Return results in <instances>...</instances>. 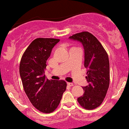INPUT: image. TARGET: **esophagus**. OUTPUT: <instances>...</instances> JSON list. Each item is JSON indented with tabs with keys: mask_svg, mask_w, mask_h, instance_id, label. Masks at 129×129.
I'll return each instance as SVG.
<instances>
[{
	"mask_svg": "<svg viewBox=\"0 0 129 129\" xmlns=\"http://www.w3.org/2000/svg\"><path fill=\"white\" fill-rule=\"evenodd\" d=\"M67 85H68V86H74V84L72 83H67Z\"/></svg>",
	"mask_w": 129,
	"mask_h": 129,
	"instance_id": "esophagus-1",
	"label": "esophagus"
}]
</instances>
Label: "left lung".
<instances>
[{
	"instance_id": "8db88e82",
	"label": "left lung",
	"mask_w": 129,
	"mask_h": 129,
	"mask_svg": "<svg viewBox=\"0 0 129 129\" xmlns=\"http://www.w3.org/2000/svg\"><path fill=\"white\" fill-rule=\"evenodd\" d=\"M69 39L80 42L85 50L84 65L86 68V79L88 85L83 86L84 94L77 98L82 107L92 110L104 100L110 83V66L108 54L95 36L83 31Z\"/></svg>"
}]
</instances>
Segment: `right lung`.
I'll list each match as a JSON object with an SVG mask.
<instances>
[{"instance_id": "add662e5", "label": "right lung", "mask_w": 129, "mask_h": 129, "mask_svg": "<svg viewBox=\"0 0 129 129\" xmlns=\"http://www.w3.org/2000/svg\"><path fill=\"white\" fill-rule=\"evenodd\" d=\"M59 39L37 38L33 41L22 55L19 73L25 93L31 104L43 113L57 109L67 88L63 80H49L44 70L52 48Z\"/></svg>"}]
</instances>
